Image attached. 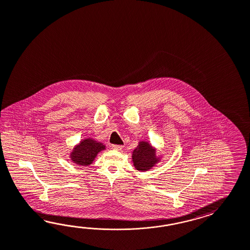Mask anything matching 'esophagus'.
Returning a JSON list of instances; mask_svg holds the SVG:
<instances>
[{
	"mask_svg": "<svg viewBox=\"0 0 250 250\" xmlns=\"http://www.w3.org/2000/svg\"><path fill=\"white\" fill-rule=\"evenodd\" d=\"M111 147H112V149H115V150H117V151H121V150L123 149L122 146H116V145H112Z\"/></svg>",
	"mask_w": 250,
	"mask_h": 250,
	"instance_id": "34e87169",
	"label": "esophagus"
}]
</instances>
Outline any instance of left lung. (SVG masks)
Here are the masks:
<instances>
[{
  "instance_id": "left-lung-1",
  "label": "left lung",
  "mask_w": 250,
  "mask_h": 250,
  "mask_svg": "<svg viewBox=\"0 0 250 250\" xmlns=\"http://www.w3.org/2000/svg\"><path fill=\"white\" fill-rule=\"evenodd\" d=\"M134 168L140 171H146L161 161V156L156 154V148L147 141H140L132 153Z\"/></svg>"
}]
</instances>
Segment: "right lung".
<instances>
[{"instance_id":"right-lung-1","label":"right lung","mask_w":250,"mask_h":250,"mask_svg":"<svg viewBox=\"0 0 250 250\" xmlns=\"http://www.w3.org/2000/svg\"><path fill=\"white\" fill-rule=\"evenodd\" d=\"M105 146L102 143L92 138H85L80 142L69 153V158L76 165L88 166L97 157L99 152L104 151Z\"/></svg>"}]
</instances>
